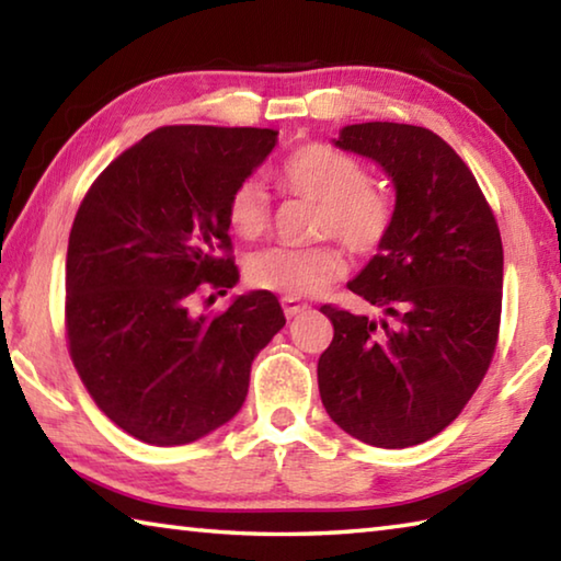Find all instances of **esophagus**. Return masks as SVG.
Instances as JSON below:
<instances>
[{
  "instance_id": "34e87169",
  "label": "esophagus",
  "mask_w": 561,
  "mask_h": 561,
  "mask_svg": "<svg viewBox=\"0 0 561 561\" xmlns=\"http://www.w3.org/2000/svg\"><path fill=\"white\" fill-rule=\"evenodd\" d=\"M282 309H284V317L294 319V317H299L301 311H307L309 304H301V301H297L294 297H284L282 299Z\"/></svg>"
}]
</instances>
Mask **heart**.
Returning <instances> with one entry per match:
<instances>
[{
    "mask_svg": "<svg viewBox=\"0 0 561 561\" xmlns=\"http://www.w3.org/2000/svg\"><path fill=\"white\" fill-rule=\"evenodd\" d=\"M279 183L291 195L319 203L317 237H336L360 257L376 254L396 225V201L374 180L356 156L329 144L299 146L279 168ZM227 225L242 240H257L270 227V197L257 180H244L227 201ZM346 272L344 254L331 244L289 250L272 247L252 254L247 279L254 287L311 297Z\"/></svg>",
    "mask_w": 561,
    "mask_h": 561,
    "instance_id": "heart-1",
    "label": "heart"
}]
</instances>
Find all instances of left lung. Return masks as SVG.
I'll return each instance as SVG.
<instances>
[{
  "label": "left lung",
  "mask_w": 561,
  "mask_h": 561,
  "mask_svg": "<svg viewBox=\"0 0 561 561\" xmlns=\"http://www.w3.org/2000/svg\"><path fill=\"white\" fill-rule=\"evenodd\" d=\"M334 144L393 180L396 225L348 282L381 319L321 307L334 324L317 368L321 403L354 438L408 448L448 428L495 356L500 230L470 168L433 130L356 123Z\"/></svg>",
  "instance_id": "left-lung-1"
}]
</instances>
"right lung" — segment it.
Returning <instances> with one entry per match:
<instances>
[{
    "instance_id": "1",
    "label": "right lung",
    "mask_w": 561,
    "mask_h": 561,
    "mask_svg": "<svg viewBox=\"0 0 561 561\" xmlns=\"http://www.w3.org/2000/svg\"><path fill=\"white\" fill-rule=\"evenodd\" d=\"M277 144L272 128L163 126L113 160L76 213L66 252V341L118 428L185 445L240 411L254 356L284 327L270 291L222 314L190 311L237 284L227 201Z\"/></svg>"
}]
</instances>
